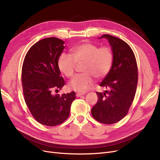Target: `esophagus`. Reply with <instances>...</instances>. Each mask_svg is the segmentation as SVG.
Wrapping results in <instances>:
<instances>
[{
	"mask_svg": "<svg viewBox=\"0 0 160 160\" xmlns=\"http://www.w3.org/2000/svg\"><path fill=\"white\" fill-rule=\"evenodd\" d=\"M85 94H86L85 92H78V93H76V96L77 98H78V97H80V96H82V95Z\"/></svg>",
	"mask_w": 160,
	"mask_h": 160,
	"instance_id": "1",
	"label": "esophagus"
}]
</instances>
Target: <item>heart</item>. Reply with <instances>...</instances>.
<instances>
[{
  "label": "heart",
  "instance_id": "b5f03b06",
  "mask_svg": "<svg viewBox=\"0 0 160 160\" xmlns=\"http://www.w3.org/2000/svg\"><path fill=\"white\" fill-rule=\"evenodd\" d=\"M70 51V55L62 52L58 59V68L67 78L74 76L76 64L84 63L83 73L76 76L69 82L71 90L85 92L94 84V77L101 79L110 72L114 62V53L110 46L99 47L92 42H84L74 46Z\"/></svg>",
  "mask_w": 160,
  "mask_h": 160
}]
</instances>
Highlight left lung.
<instances>
[{"label":"left lung","instance_id":"left-lung-1","mask_svg":"<svg viewBox=\"0 0 160 160\" xmlns=\"http://www.w3.org/2000/svg\"><path fill=\"white\" fill-rule=\"evenodd\" d=\"M114 53L110 72L100 86L109 88L104 93L96 92L98 102L92 108L96 120L105 124L120 121L130 110L134 99L138 80L136 59L132 49L124 41L109 34H104Z\"/></svg>","mask_w":160,"mask_h":160}]
</instances>
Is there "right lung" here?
<instances>
[{"label":"right lung","instance_id":"add662e5","mask_svg":"<svg viewBox=\"0 0 160 160\" xmlns=\"http://www.w3.org/2000/svg\"><path fill=\"white\" fill-rule=\"evenodd\" d=\"M59 38L50 37L32 45L26 54L21 80L24 98L33 118L41 124L55 126L63 123L70 114L74 92L52 94L65 85L60 76L58 59L65 46Z\"/></svg>","mask_w":160,"mask_h":160}]
</instances>
